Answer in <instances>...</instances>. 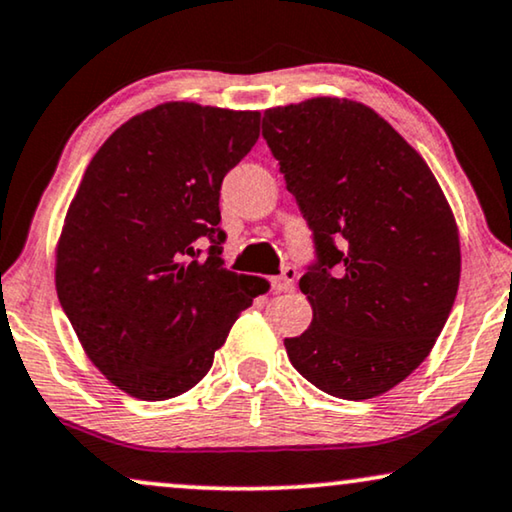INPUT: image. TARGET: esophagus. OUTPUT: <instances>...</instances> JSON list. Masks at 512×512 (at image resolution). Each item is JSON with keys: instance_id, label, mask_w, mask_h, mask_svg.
I'll return each mask as SVG.
<instances>
[{"instance_id": "1", "label": "esophagus", "mask_w": 512, "mask_h": 512, "mask_svg": "<svg viewBox=\"0 0 512 512\" xmlns=\"http://www.w3.org/2000/svg\"><path fill=\"white\" fill-rule=\"evenodd\" d=\"M296 277H298V270L291 268V265H289V268L282 270V275L272 279V289L279 291V293L291 291L293 289V282H296Z\"/></svg>"}]
</instances>
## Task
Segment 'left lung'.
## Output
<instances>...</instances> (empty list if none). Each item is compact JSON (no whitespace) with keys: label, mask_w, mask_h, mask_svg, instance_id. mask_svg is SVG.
Segmentation results:
<instances>
[{"label":"left lung","mask_w":512,"mask_h":512,"mask_svg":"<svg viewBox=\"0 0 512 512\" xmlns=\"http://www.w3.org/2000/svg\"><path fill=\"white\" fill-rule=\"evenodd\" d=\"M263 139L314 240L300 277L314 317L284 340L289 361L335 398L380 396L429 356L452 312V209L424 158L359 102L268 109Z\"/></svg>","instance_id":"left-lung-1"}]
</instances>
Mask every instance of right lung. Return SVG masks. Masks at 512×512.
Segmentation results:
<instances>
[{
	"label": "right lung",
	"instance_id": "1",
	"mask_svg": "<svg viewBox=\"0 0 512 512\" xmlns=\"http://www.w3.org/2000/svg\"><path fill=\"white\" fill-rule=\"evenodd\" d=\"M258 123V111L160 104L121 125L83 174L55 289L90 361L125 394L167 401L195 387L258 296L254 277L223 265L219 209Z\"/></svg>",
	"mask_w": 512,
	"mask_h": 512
}]
</instances>
